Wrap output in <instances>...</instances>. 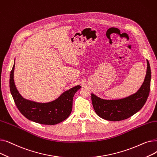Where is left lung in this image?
Here are the masks:
<instances>
[{
	"mask_svg": "<svg viewBox=\"0 0 157 157\" xmlns=\"http://www.w3.org/2000/svg\"><path fill=\"white\" fill-rule=\"evenodd\" d=\"M151 69L147 60V71L144 81L138 91L125 98L118 100H105L92 94V102L96 114L109 121H121L133 116L144 106L149 96Z\"/></svg>",
	"mask_w": 157,
	"mask_h": 157,
	"instance_id": "1",
	"label": "left lung"
}]
</instances>
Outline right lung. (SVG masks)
I'll return each instance as SVG.
<instances>
[{"label":"right lung","instance_id":"1","mask_svg":"<svg viewBox=\"0 0 157 157\" xmlns=\"http://www.w3.org/2000/svg\"><path fill=\"white\" fill-rule=\"evenodd\" d=\"M15 63L10 74V87L15 104L20 112L28 120L43 125H55L70 115L74 94L81 86L77 85L64 92L56 99L49 102L39 103L24 98L18 91L14 81Z\"/></svg>","mask_w":157,"mask_h":157}]
</instances>
